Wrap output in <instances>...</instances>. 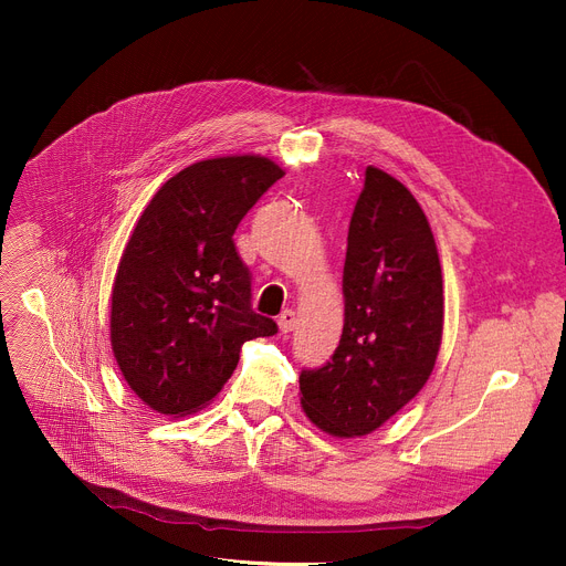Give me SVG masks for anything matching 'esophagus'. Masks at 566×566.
I'll return each mask as SVG.
<instances>
[{
  "label": "esophagus",
  "mask_w": 566,
  "mask_h": 566,
  "mask_svg": "<svg viewBox=\"0 0 566 566\" xmlns=\"http://www.w3.org/2000/svg\"><path fill=\"white\" fill-rule=\"evenodd\" d=\"M295 321H298V318H295V312L293 310H284L282 314H280V331L286 335V333H291L293 328H295Z\"/></svg>",
  "instance_id": "34e87169"
}]
</instances>
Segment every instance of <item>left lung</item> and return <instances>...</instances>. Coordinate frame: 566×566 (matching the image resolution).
<instances>
[{
  "label": "left lung",
  "instance_id": "left-lung-1",
  "mask_svg": "<svg viewBox=\"0 0 566 566\" xmlns=\"http://www.w3.org/2000/svg\"><path fill=\"white\" fill-rule=\"evenodd\" d=\"M344 333L333 358L303 369L307 418L365 436L418 395L442 339V273L427 216L397 178L365 169L348 224Z\"/></svg>",
  "mask_w": 566,
  "mask_h": 566
}]
</instances>
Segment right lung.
<instances>
[{"label": "right lung", "instance_id": "obj_1", "mask_svg": "<svg viewBox=\"0 0 566 566\" xmlns=\"http://www.w3.org/2000/svg\"><path fill=\"white\" fill-rule=\"evenodd\" d=\"M284 176L268 158L201 160L171 176L137 220L112 289V348L133 392L163 415L211 401L241 346L277 323L252 310L235 227Z\"/></svg>", "mask_w": 566, "mask_h": 566}]
</instances>
